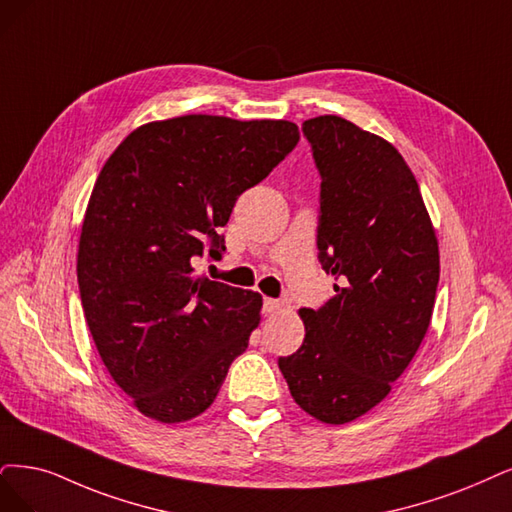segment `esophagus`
<instances>
[{
	"instance_id": "1",
	"label": "esophagus",
	"mask_w": 512,
	"mask_h": 512,
	"mask_svg": "<svg viewBox=\"0 0 512 512\" xmlns=\"http://www.w3.org/2000/svg\"><path fill=\"white\" fill-rule=\"evenodd\" d=\"M278 310H280V301L278 299H272V297L263 299V314H274Z\"/></svg>"
}]
</instances>
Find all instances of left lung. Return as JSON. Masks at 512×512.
I'll list each match as a JSON object with an SVG mask.
<instances>
[{"label":"left lung","mask_w":512,"mask_h":512,"mask_svg":"<svg viewBox=\"0 0 512 512\" xmlns=\"http://www.w3.org/2000/svg\"><path fill=\"white\" fill-rule=\"evenodd\" d=\"M320 173L318 259L335 297L301 308L306 337L280 356L295 403L348 424L382 403L428 331L439 240L411 168L386 139L339 116L306 120Z\"/></svg>","instance_id":"obj_1"}]
</instances>
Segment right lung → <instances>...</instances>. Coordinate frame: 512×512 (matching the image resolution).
<instances>
[{
  "instance_id": "right-lung-1",
  "label": "right lung",
  "mask_w": 512,
  "mask_h": 512,
  "mask_svg": "<svg viewBox=\"0 0 512 512\" xmlns=\"http://www.w3.org/2000/svg\"><path fill=\"white\" fill-rule=\"evenodd\" d=\"M287 120L149 122L113 151L82 223L78 285L109 375L147 418L179 424L213 405L261 320V295L196 276L221 259L238 196L291 154Z\"/></svg>"
}]
</instances>
